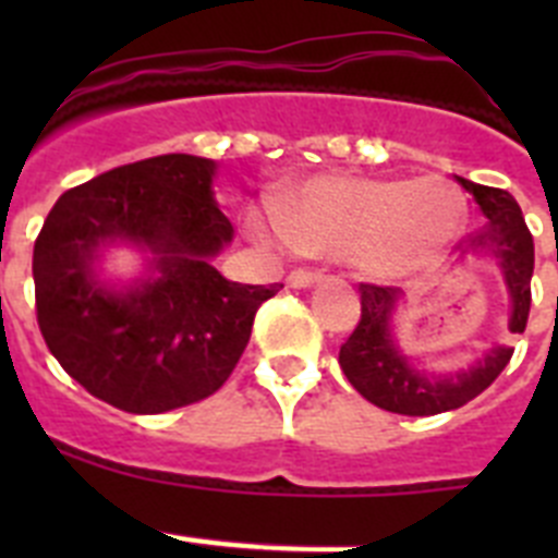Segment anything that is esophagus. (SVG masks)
<instances>
[{
  "label": "esophagus",
  "mask_w": 558,
  "mask_h": 558,
  "mask_svg": "<svg viewBox=\"0 0 558 558\" xmlns=\"http://www.w3.org/2000/svg\"><path fill=\"white\" fill-rule=\"evenodd\" d=\"M315 282H322V274L318 270H293V274L288 276V284L290 288H313Z\"/></svg>",
  "instance_id": "1"
}]
</instances>
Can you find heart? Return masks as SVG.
Returning <instances> with one entry per match:
<instances>
[{"label":"heart","mask_w":558,"mask_h":558,"mask_svg":"<svg viewBox=\"0 0 558 558\" xmlns=\"http://www.w3.org/2000/svg\"><path fill=\"white\" fill-rule=\"evenodd\" d=\"M463 220V195L441 175H315L288 192L282 204L248 211V229L263 243L347 256L374 276L425 268L461 234Z\"/></svg>","instance_id":"b5f03b06"}]
</instances>
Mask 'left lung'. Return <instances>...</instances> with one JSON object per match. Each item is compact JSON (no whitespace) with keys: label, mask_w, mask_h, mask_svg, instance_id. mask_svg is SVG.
Masks as SVG:
<instances>
[{"label":"left lung","mask_w":558,"mask_h":558,"mask_svg":"<svg viewBox=\"0 0 558 558\" xmlns=\"http://www.w3.org/2000/svg\"><path fill=\"white\" fill-rule=\"evenodd\" d=\"M483 211V226L466 240V248L492 256L509 290V332H525L531 310V276H534V240L522 209L506 190L483 186L456 175ZM402 295L397 288L360 284V324L340 347L338 363L360 397L383 411L402 416H433L456 411L486 391L497 374L509 366L514 349L495 343L470 368L456 374H433L413 366L399 352L391 335L393 313Z\"/></svg>","instance_id":"left-lung-1"}]
</instances>
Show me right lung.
<instances>
[{"label": "right lung", "mask_w": 558, "mask_h": 558, "mask_svg": "<svg viewBox=\"0 0 558 558\" xmlns=\"http://www.w3.org/2000/svg\"><path fill=\"white\" fill-rule=\"evenodd\" d=\"M218 165L167 153L66 190L33 248L38 327L63 372L128 413H165L223 386L259 304L282 284L229 282L211 259L234 226L220 211ZM113 244L148 254L133 283L101 276Z\"/></svg>", "instance_id": "add662e5"}]
</instances>
